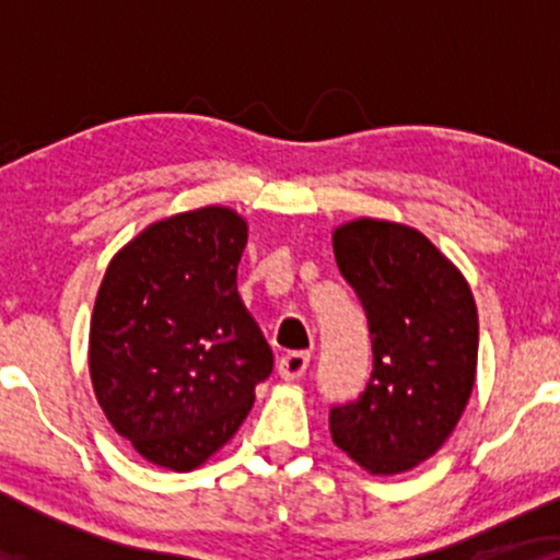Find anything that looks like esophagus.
Instances as JSON below:
<instances>
[{
    "mask_svg": "<svg viewBox=\"0 0 560 560\" xmlns=\"http://www.w3.org/2000/svg\"><path fill=\"white\" fill-rule=\"evenodd\" d=\"M307 363H311V355H307V352H287V355H281L279 363H276V371H279L281 378H300L307 371Z\"/></svg>",
    "mask_w": 560,
    "mask_h": 560,
    "instance_id": "1",
    "label": "esophagus"
}]
</instances>
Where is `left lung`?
<instances>
[{
  "mask_svg": "<svg viewBox=\"0 0 560 560\" xmlns=\"http://www.w3.org/2000/svg\"><path fill=\"white\" fill-rule=\"evenodd\" d=\"M334 258L363 305L374 361L361 395L331 405V440L371 474L408 471L442 447L474 389L471 289L427 236L400 223L339 226Z\"/></svg>",
  "mask_w": 560,
  "mask_h": 560,
  "instance_id": "obj_1",
  "label": "left lung"
}]
</instances>
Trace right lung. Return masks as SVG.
I'll return each mask as SVG.
<instances>
[{"instance_id":"1","label":"right lung","mask_w":560,"mask_h":560,"mask_svg":"<svg viewBox=\"0 0 560 560\" xmlns=\"http://www.w3.org/2000/svg\"><path fill=\"white\" fill-rule=\"evenodd\" d=\"M247 226L234 210L165 218L107 266L89 369L115 432L189 471L226 445L271 376V347L236 294Z\"/></svg>"}]
</instances>
